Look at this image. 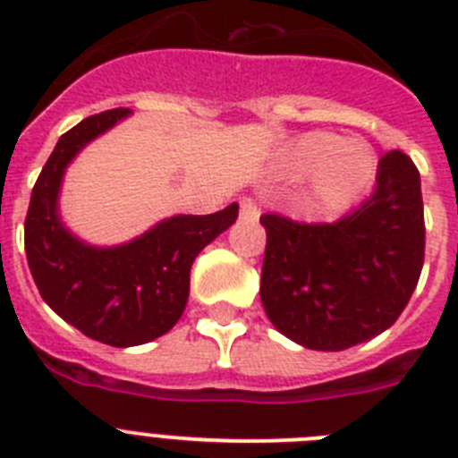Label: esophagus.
<instances>
[{
  "label": "esophagus",
  "instance_id": "esophagus-1",
  "mask_svg": "<svg viewBox=\"0 0 458 458\" xmlns=\"http://www.w3.org/2000/svg\"><path fill=\"white\" fill-rule=\"evenodd\" d=\"M241 217H242V220H250V222L259 220L257 201L248 199V197H245V199H241Z\"/></svg>",
  "mask_w": 458,
  "mask_h": 458
}]
</instances>
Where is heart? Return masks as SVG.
Wrapping results in <instances>:
<instances>
[{
  "mask_svg": "<svg viewBox=\"0 0 458 458\" xmlns=\"http://www.w3.org/2000/svg\"><path fill=\"white\" fill-rule=\"evenodd\" d=\"M284 172L293 179L311 174L314 192L327 206H344L365 192L376 176V153L362 140L307 132L284 153Z\"/></svg>",
  "mask_w": 458,
  "mask_h": 458,
  "instance_id": "1",
  "label": "heart"
}]
</instances>
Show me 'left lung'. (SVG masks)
<instances>
[{
	"label": "left lung",
	"instance_id": "8db88e82",
	"mask_svg": "<svg viewBox=\"0 0 458 458\" xmlns=\"http://www.w3.org/2000/svg\"><path fill=\"white\" fill-rule=\"evenodd\" d=\"M261 302L279 333L314 351H344L402 317L424 264L420 172L394 148L376 190L333 222L264 213Z\"/></svg>",
	"mask_w": 458,
	"mask_h": 458
}]
</instances>
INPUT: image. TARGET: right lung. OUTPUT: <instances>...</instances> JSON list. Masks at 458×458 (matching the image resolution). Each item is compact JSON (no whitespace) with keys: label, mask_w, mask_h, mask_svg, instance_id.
<instances>
[{"label":"right lung","mask_w":458,"mask_h":458,"mask_svg":"<svg viewBox=\"0 0 458 458\" xmlns=\"http://www.w3.org/2000/svg\"><path fill=\"white\" fill-rule=\"evenodd\" d=\"M125 114L128 107L107 109L59 137L24 217V252L43 301L82 335L119 349L151 342L176 326L188 302L192 261L238 217V204L210 216H176L109 250L71 236L56 213L64 169Z\"/></svg>","instance_id":"right-lung-1"}]
</instances>
